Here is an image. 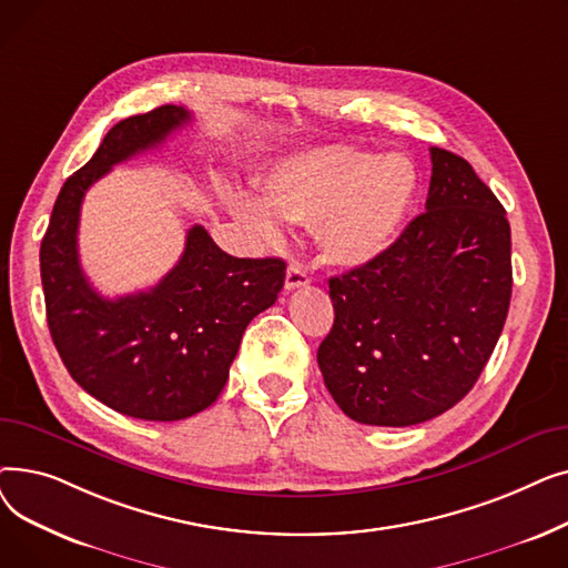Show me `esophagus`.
<instances>
[{"mask_svg":"<svg viewBox=\"0 0 568 568\" xmlns=\"http://www.w3.org/2000/svg\"><path fill=\"white\" fill-rule=\"evenodd\" d=\"M311 278H308V272L302 266V264H290L287 272H285V287L287 290H296V287H304L308 285Z\"/></svg>","mask_w":568,"mask_h":568,"instance_id":"obj_1","label":"esophagus"}]
</instances>
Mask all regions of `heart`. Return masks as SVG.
Instances as JSON below:
<instances>
[{"label": "heart", "mask_w": 568, "mask_h": 568, "mask_svg": "<svg viewBox=\"0 0 568 568\" xmlns=\"http://www.w3.org/2000/svg\"><path fill=\"white\" fill-rule=\"evenodd\" d=\"M416 195V168L403 154L356 149L296 154L268 170L260 200L230 193L232 214L264 242H281L285 223L315 225L320 244L341 264H362L392 246Z\"/></svg>", "instance_id": "b5f03b06"}]
</instances>
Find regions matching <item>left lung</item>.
I'll list each match as a JSON object with an SVG mask.
<instances>
[{
  "mask_svg": "<svg viewBox=\"0 0 568 568\" xmlns=\"http://www.w3.org/2000/svg\"><path fill=\"white\" fill-rule=\"evenodd\" d=\"M426 212L377 257L329 278L320 343L349 419L403 428L452 409L479 379L511 304V227L474 168L430 146Z\"/></svg>",
  "mask_w": 568,
  "mask_h": 568,
  "instance_id": "obj_1",
  "label": "left lung"
}]
</instances>
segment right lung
Masks as SVG:
<instances>
[{
  "instance_id": "obj_1",
  "label": "right lung",
  "mask_w": 568,
  "mask_h": 568,
  "mask_svg": "<svg viewBox=\"0 0 568 568\" xmlns=\"http://www.w3.org/2000/svg\"><path fill=\"white\" fill-rule=\"evenodd\" d=\"M189 122V110L161 105L114 124L59 191L41 242L45 315L67 371L89 396L144 422L189 419L212 405L248 322L276 304L285 281L281 257H232L202 225L146 292L105 300L82 274L78 225L89 186Z\"/></svg>"
}]
</instances>
